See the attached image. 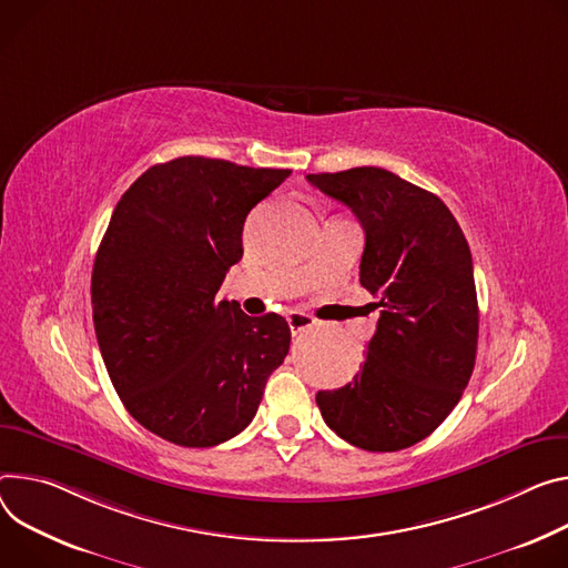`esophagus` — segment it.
<instances>
[{"instance_id": "obj_1", "label": "esophagus", "mask_w": 568, "mask_h": 568, "mask_svg": "<svg viewBox=\"0 0 568 568\" xmlns=\"http://www.w3.org/2000/svg\"><path fill=\"white\" fill-rule=\"evenodd\" d=\"M287 326H290L292 335H298V333H303L307 328H313L315 320L311 315H305V313H290L287 315Z\"/></svg>"}]
</instances>
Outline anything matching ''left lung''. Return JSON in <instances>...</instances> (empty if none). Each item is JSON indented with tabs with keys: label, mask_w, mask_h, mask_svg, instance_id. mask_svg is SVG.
I'll use <instances>...</instances> for the list:
<instances>
[{
	"label": "left lung",
	"mask_w": 568,
	"mask_h": 568,
	"mask_svg": "<svg viewBox=\"0 0 568 568\" xmlns=\"http://www.w3.org/2000/svg\"><path fill=\"white\" fill-rule=\"evenodd\" d=\"M365 229L359 283L381 307L365 365L317 392L331 430L392 453L426 439L462 398L476 365L478 296L469 242L446 203L381 168L305 176Z\"/></svg>",
	"instance_id": "8db88e82"
}]
</instances>
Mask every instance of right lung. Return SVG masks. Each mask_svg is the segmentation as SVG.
<instances>
[{
    "instance_id": "add662e5",
    "label": "right lung",
    "mask_w": 568,
    "mask_h": 568,
    "mask_svg": "<svg viewBox=\"0 0 568 568\" xmlns=\"http://www.w3.org/2000/svg\"><path fill=\"white\" fill-rule=\"evenodd\" d=\"M292 172L183 156L118 201L92 267V322L129 415L172 444L217 446L255 417L287 322L217 301L253 205Z\"/></svg>"
}]
</instances>
